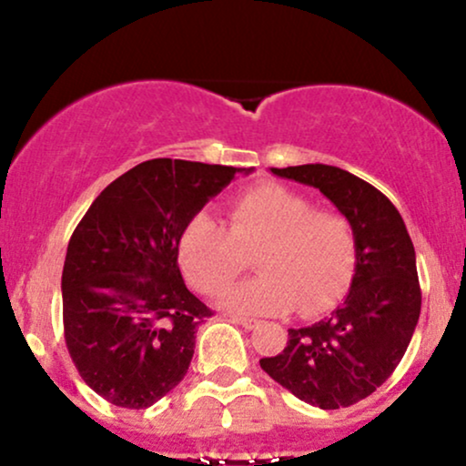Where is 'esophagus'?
<instances>
[{
  "label": "esophagus",
  "instance_id": "1",
  "mask_svg": "<svg viewBox=\"0 0 466 466\" xmlns=\"http://www.w3.org/2000/svg\"><path fill=\"white\" fill-rule=\"evenodd\" d=\"M234 322H237V324H240V326H243V329H248V330H251V329H256V326H258L260 322H258V319H254V318H240V315H234Z\"/></svg>",
  "mask_w": 466,
  "mask_h": 466
}]
</instances>
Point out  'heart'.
Masks as SVG:
<instances>
[{"label": "heart", "mask_w": 466, "mask_h": 466, "mask_svg": "<svg viewBox=\"0 0 466 466\" xmlns=\"http://www.w3.org/2000/svg\"><path fill=\"white\" fill-rule=\"evenodd\" d=\"M256 251L260 276L234 287L223 304L238 313L274 315L324 311L349 287L357 260L350 221L313 208L309 197L280 184H258L234 197L226 226L210 215L181 229L177 258L186 280L206 296L226 291Z\"/></svg>", "instance_id": "b5f03b06"}]
</instances>
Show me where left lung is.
Here are the masks:
<instances>
[{"instance_id": "8db88e82", "label": "left lung", "mask_w": 466, "mask_h": 466, "mask_svg": "<svg viewBox=\"0 0 466 466\" xmlns=\"http://www.w3.org/2000/svg\"><path fill=\"white\" fill-rule=\"evenodd\" d=\"M313 186L350 221L357 263L344 302L304 329H289L285 350L260 368L304 403L339 410L370 397L408 350L420 315L414 245L399 210L374 186L326 164L271 168Z\"/></svg>"}]
</instances>
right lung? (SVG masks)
<instances>
[{"label": "right lung", "mask_w": 466, "mask_h": 466, "mask_svg": "<svg viewBox=\"0 0 466 466\" xmlns=\"http://www.w3.org/2000/svg\"><path fill=\"white\" fill-rule=\"evenodd\" d=\"M240 170L148 159L111 181L74 229L61 278L66 344L83 381L117 408H151L188 372L212 311L181 278L177 240Z\"/></svg>", "instance_id": "add662e5"}]
</instances>
